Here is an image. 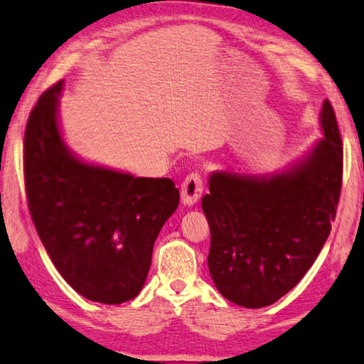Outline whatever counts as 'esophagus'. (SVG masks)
I'll use <instances>...</instances> for the list:
<instances>
[{
    "label": "esophagus",
    "mask_w": 364,
    "mask_h": 364,
    "mask_svg": "<svg viewBox=\"0 0 364 364\" xmlns=\"http://www.w3.org/2000/svg\"><path fill=\"white\" fill-rule=\"evenodd\" d=\"M203 192V177L198 172H192L183 178L182 182V202L186 205H193L198 202L200 195Z\"/></svg>",
    "instance_id": "esophagus-1"
}]
</instances>
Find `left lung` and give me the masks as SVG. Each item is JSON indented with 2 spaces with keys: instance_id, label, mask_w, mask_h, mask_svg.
<instances>
[{
  "instance_id": "1",
  "label": "left lung",
  "mask_w": 364,
  "mask_h": 364,
  "mask_svg": "<svg viewBox=\"0 0 364 364\" xmlns=\"http://www.w3.org/2000/svg\"><path fill=\"white\" fill-rule=\"evenodd\" d=\"M325 138L309 159L272 178L215 172L202 208L210 226L208 269L221 296L259 309L277 302L317 259L343 182V143L325 100Z\"/></svg>"
}]
</instances>
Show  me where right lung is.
I'll list each match as a JSON object with an SVG mask.
<instances>
[{"mask_svg": "<svg viewBox=\"0 0 364 364\" xmlns=\"http://www.w3.org/2000/svg\"><path fill=\"white\" fill-rule=\"evenodd\" d=\"M62 80L41 95L24 131L28 208L52 262L80 296L118 305L138 296L166 220L178 207L171 178L83 164L57 128Z\"/></svg>", "mask_w": 364, "mask_h": 364, "instance_id": "obj_1", "label": "right lung"}]
</instances>
